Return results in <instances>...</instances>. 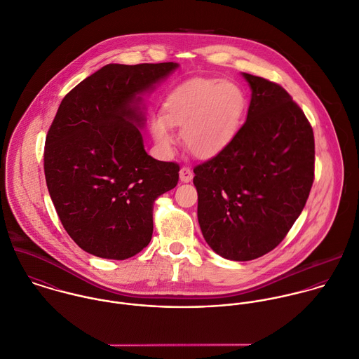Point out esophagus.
<instances>
[{
	"label": "esophagus",
	"instance_id": "34e87169",
	"mask_svg": "<svg viewBox=\"0 0 359 359\" xmlns=\"http://www.w3.org/2000/svg\"><path fill=\"white\" fill-rule=\"evenodd\" d=\"M179 176H180V180H182L183 183H189V182H191V179H193V170H191L190 168L183 166V168L180 169V172H179Z\"/></svg>",
	"mask_w": 359,
	"mask_h": 359
}]
</instances>
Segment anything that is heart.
Wrapping results in <instances>:
<instances>
[{
	"instance_id": "1",
	"label": "heart",
	"mask_w": 359,
	"mask_h": 359,
	"mask_svg": "<svg viewBox=\"0 0 359 359\" xmlns=\"http://www.w3.org/2000/svg\"><path fill=\"white\" fill-rule=\"evenodd\" d=\"M245 107L239 86L217 78H193L175 86L162 102V114L151 118L155 141L168 149L172 127H182L184 147L198 158H214L233 140Z\"/></svg>"
}]
</instances>
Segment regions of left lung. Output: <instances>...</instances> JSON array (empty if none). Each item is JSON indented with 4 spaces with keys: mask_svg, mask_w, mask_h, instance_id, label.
<instances>
[{
    "mask_svg": "<svg viewBox=\"0 0 359 359\" xmlns=\"http://www.w3.org/2000/svg\"><path fill=\"white\" fill-rule=\"evenodd\" d=\"M242 76L252 89L246 121L221 154L194 168L193 179L203 236L233 262L283 242L315 177V137L302 109L278 83Z\"/></svg>",
    "mask_w": 359,
    "mask_h": 359,
    "instance_id": "8db88e82",
    "label": "left lung"
}]
</instances>
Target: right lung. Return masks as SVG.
Masks as SVG:
<instances>
[{
    "label": "right lung",
    "instance_id": "1",
    "mask_svg": "<svg viewBox=\"0 0 359 359\" xmlns=\"http://www.w3.org/2000/svg\"><path fill=\"white\" fill-rule=\"evenodd\" d=\"M177 67L107 64L57 110L44 145L46 183L64 229L89 255L126 260L151 242L154 201L176 187L180 168L145 152L142 95Z\"/></svg>",
    "mask_w": 359,
    "mask_h": 359
}]
</instances>
